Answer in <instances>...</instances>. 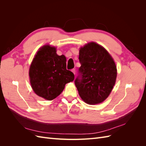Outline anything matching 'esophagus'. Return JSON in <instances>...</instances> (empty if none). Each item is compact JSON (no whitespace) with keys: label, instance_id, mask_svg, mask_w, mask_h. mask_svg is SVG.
<instances>
[{"label":"esophagus","instance_id":"34e87169","mask_svg":"<svg viewBox=\"0 0 146 146\" xmlns=\"http://www.w3.org/2000/svg\"><path fill=\"white\" fill-rule=\"evenodd\" d=\"M71 71L74 73V75L76 74V69H72L71 70Z\"/></svg>","mask_w":146,"mask_h":146}]
</instances>
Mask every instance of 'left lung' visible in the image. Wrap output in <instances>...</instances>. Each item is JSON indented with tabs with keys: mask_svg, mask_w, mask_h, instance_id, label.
<instances>
[{
	"mask_svg": "<svg viewBox=\"0 0 146 146\" xmlns=\"http://www.w3.org/2000/svg\"><path fill=\"white\" fill-rule=\"evenodd\" d=\"M78 58L81 66L75 85L79 95L88 104L102 103L115 85V63L105 48L94 42L80 48Z\"/></svg>",
	"mask_w": 146,
	"mask_h": 146,
	"instance_id": "1",
	"label": "left lung"
}]
</instances>
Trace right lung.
Masks as SVG:
<instances>
[{
	"label": "right lung",
	"instance_id": "1",
	"mask_svg": "<svg viewBox=\"0 0 146 146\" xmlns=\"http://www.w3.org/2000/svg\"><path fill=\"white\" fill-rule=\"evenodd\" d=\"M56 48L45 45L39 48L29 69L31 86L38 96L52 100L63 91L66 83L72 82L74 74L66 69L64 55L56 54Z\"/></svg>",
	"mask_w": 146,
	"mask_h": 146
}]
</instances>
